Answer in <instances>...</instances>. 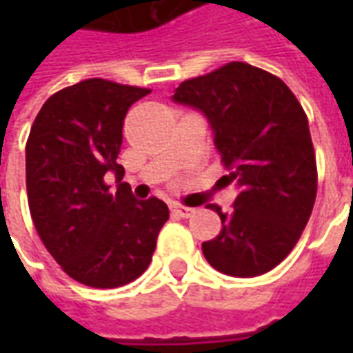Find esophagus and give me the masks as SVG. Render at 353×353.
Wrapping results in <instances>:
<instances>
[{"instance_id": "esophagus-1", "label": "esophagus", "mask_w": 353, "mask_h": 353, "mask_svg": "<svg viewBox=\"0 0 353 353\" xmlns=\"http://www.w3.org/2000/svg\"><path fill=\"white\" fill-rule=\"evenodd\" d=\"M170 210H172V214L177 215V217H191V215L194 214V210H192V208L181 206V204H172Z\"/></svg>"}]
</instances>
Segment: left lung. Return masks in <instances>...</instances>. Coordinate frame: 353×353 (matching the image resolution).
<instances>
[{"instance_id":"1","label":"left lung","mask_w":353,"mask_h":353,"mask_svg":"<svg viewBox=\"0 0 353 353\" xmlns=\"http://www.w3.org/2000/svg\"><path fill=\"white\" fill-rule=\"evenodd\" d=\"M174 101L200 109L212 124L215 147L240 187L221 230L202 244L215 270L253 278L288 257L310 219L318 168L308 119L291 88L272 73L229 62L183 81Z\"/></svg>"}]
</instances>
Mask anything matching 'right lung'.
I'll list each match as a JSON object with an SVG mask.
<instances>
[{"label":"right lung","mask_w":353,"mask_h":353,"mask_svg":"<svg viewBox=\"0 0 353 353\" xmlns=\"http://www.w3.org/2000/svg\"><path fill=\"white\" fill-rule=\"evenodd\" d=\"M149 88L87 79L52 94L26 141L30 214L47 252L88 288L130 283L153 259L168 221L162 200H136L117 164L124 117ZM113 171L117 191L105 183Z\"/></svg>","instance_id":"1"}]
</instances>
